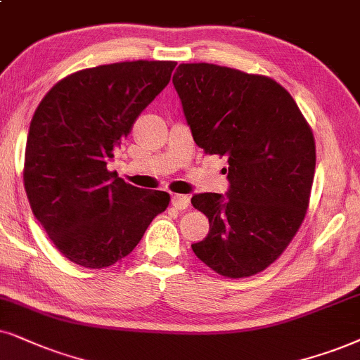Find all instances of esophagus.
<instances>
[{
  "label": "esophagus",
  "mask_w": 360,
  "mask_h": 360,
  "mask_svg": "<svg viewBox=\"0 0 360 360\" xmlns=\"http://www.w3.org/2000/svg\"><path fill=\"white\" fill-rule=\"evenodd\" d=\"M171 204L177 211H183V209H188L189 206V198L184 194H174L171 199Z\"/></svg>",
  "instance_id": "34e87169"
}]
</instances>
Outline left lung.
Segmentation results:
<instances>
[{
	"instance_id": "8db88e82",
	"label": "left lung",
	"mask_w": 360,
	"mask_h": 360,
	"mask_svg": "<svg viewBox=\"0 0 360 360\" xmlns=\"http://www.w3.org/2000/svg\"><path fill=\"white\" fill-rule=\"evenodd\" d=\"M172 83L199 148L227 159L229 191L194 194L209 233L191 248L224 277L269 267L301 227L316 171L311 126L274 79L233 68L179 65Z\"/></svg>"
}]
</instances>
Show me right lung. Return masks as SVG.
Here are the masks:
<instances>
[{"label": "right lung", "mask_w": 360, "mask_h": 360, "mask_svg": "<svg viewBox=\"0 0 360 360\" xmlns=\"http://www.w3.org/2000/svg\"><path fill=\"white\" fill-rule=\"evenodd\" d=\"M176 65L139 59L81 70L54 84L36 108L22 181L34 217L71 262L112 266L169 206V194L124 183L108 161Z\"/></svg>", "instance_id": "right-lung-1"}]
</instances>
